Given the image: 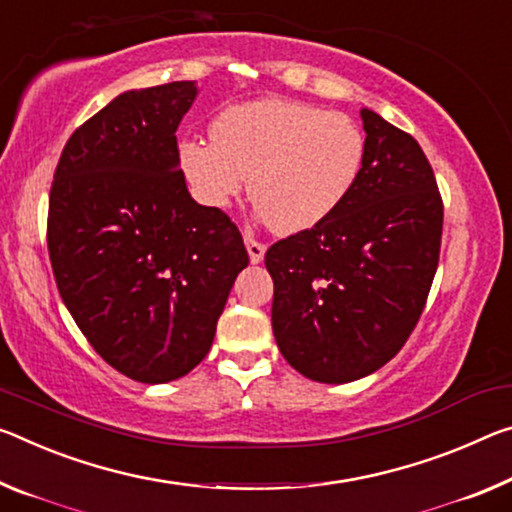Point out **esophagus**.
<instances>
[{
    "mask_svg": "<svg viewBox=\"0 0 512 512\" xmlns=\"http://www.w3.org/2000/svg\"><path fill=\"white\" fill-rule=\"evenodd\" d=\"M246 248H248V257H250V262L253 264H259L264 259V253H266V246L262 241H257V239H253L248 234L246 237Z\"/></svg>",
    "mask_w": 512,
    "mask_h": 512,
    "instance_id": "1",
    "label": "esophagus"
}]
</instances>
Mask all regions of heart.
I'll list each match as a JSON object with an SVG mask.
<instances>
[{"label": "heart", "instance_id": "b5f03b06", "mask_svg": "<svg viewBox=\"0 0 512 512\" xmlns=\"http://www.w3.org/2000/svg\"><path fill=\"white\" fill-rule=\"evenodd\" d=\"M367 141L344 113L294 100H255L221 111L212 141L180 143V166L196 196L223 209L248 193L275 230L296 234L326 221L351 196Z\"/></svg>", "mask_w": 512, "mask_h": 512}]
</instances>
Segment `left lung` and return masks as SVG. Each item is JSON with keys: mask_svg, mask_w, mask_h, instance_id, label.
Here are the masks:
<instances>
[{"mask_svg": "<svg viewBox=\"0 0 512 512\" xmlns=\"http://www.w3.org/2000/svg\"><path fill=\"white\" fill-rule=\"evenodd\" d=\"M364 166L326 221L266 250L273 335L316 383H351L383 367L415 330L431 291L444 207L410 134L362 109Z\"/></svg>", "mask_w": 512, "mask_h": 512, "instance_id": "obj_1", "label": "left lung"}]
</instances>
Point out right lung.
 <instances>
[{"label":"right lung","instance_id":"1","mask_svg":"<svg viewBox=\"0 0 512 512\" xmlns=\"http://www.w3.org/2000/svg\"><path fill=\"white\" fill-rule=\"evenodd\" d=\"M196 95V81L120 93L70 136L50 191L63 303L104 362L148 385L205 360L248 266L237 225L180 170L175 132Z\"/></svg>","mask_w":512,"mask_h":512}]
</instances>
